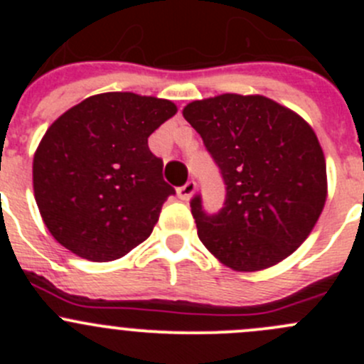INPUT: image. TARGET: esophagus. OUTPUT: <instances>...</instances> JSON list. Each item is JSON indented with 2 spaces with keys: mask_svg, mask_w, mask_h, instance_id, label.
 <instances>
[{
  "mask_svg": "<svg viewBox=\"0 0 364 364\" xmlns=\"http://www.w3.org/2000/svg\"><path fill=\"white\" fill-rule=\"evenodd\" d=\"M196 188H197V183L196 181L185 183V185L179 186V188H178V197L181 200H188L190 197H192L193 193H196Z\"/></svg>",
  "mask_w": 364,
  "mask_h": 364,
  "instance_id": "34e87169",
  "label": "esophagus"
}]
</instances>
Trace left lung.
Returning a JSON list of instances; mask_svg holds the SVG:
<instances>
[{"instance_id": "obj_1", "label": "left lung", "mask_w": 364, "mask_h": 364, "mask_svg": "<svg viewBox=\"0 0 364 364\" xmlns=\"http://www.w3.org/2000/svg\"><path fill=\"white\" fill-rule=\"evenodd\" d=\"M225 183L215 215L190 200L203 245L236 271H260L301 247L328 196L326 160L310 124L260 95L225 93L183 109Z\"/></svg>"}]
</instances>
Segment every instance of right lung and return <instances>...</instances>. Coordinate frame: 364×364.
<instances>
[{
	"mask_svg": "<svg viewBox=\"0 0 364 364\" xmlns=\"http://www.w3.org/2000/svg\"><path fill=\"white\" fill-rule=\"evenodd\" d=\"M171 100L102 93L58 117L33 159V190L54 240L93 262L146 241L176 190L148 137L176 114Z\"/></svg>",
	"mask_w": 364,
	"mask_h": 364,
	"instance_id": "obj_1",
	"label": "right lung"
}]
</instances>
